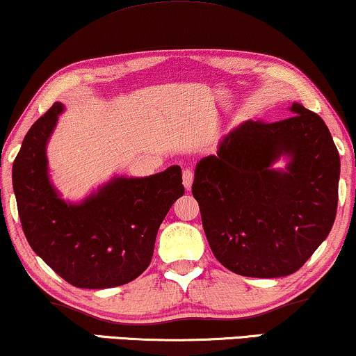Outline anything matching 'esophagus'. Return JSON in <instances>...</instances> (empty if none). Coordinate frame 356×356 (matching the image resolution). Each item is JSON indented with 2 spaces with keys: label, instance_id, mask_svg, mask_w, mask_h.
<instances>
[{
  "label": "esophagus",
  "instance_id": "34e87169",
  "mask_svg": "<svg viewBox=\"0 0 356 356\" xmlns=\"http://www.w3.org/2000/svg\"><path fill=\"white\" fill-rule=\"evenodd\" d=\"M193 179H194V173L191 172V170H189V168L184 170V172H183V184H184V188L191 189Z\"/></svg>",
  "mask_w": 356,
  "mask_h": 356
}]
</instances>
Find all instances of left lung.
<instances>
[{
  "label": "left lung",
  "instance_id": "8db88e82",
  "mask_svg": "<svg viewBox=\"0 0 356 356\" xmlns=\"http://www.w3.org/2000/svg\"><path fill=\"white\" fill-rule=\"evenodd\" d=\"M290 118L248 120L196 165L193 196L209 246L238 275L293 274L334 225L340 157L319 115L290 106ZM289 157L285 170L271 163Z\"/></svg>",
  "mask_w": 356,
  "mask_h": 356
}]
</instances>
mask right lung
Wrapping results in <instances>:
<instances>
[{
  "label": "right lung",
  "instance_id": "add662e5",
  "mask_svg": "<svg viewBox=\"0 0 356 356\" xmlns=\"http://www.w3.org/2000/svg\"><path fill=\"white\" fill-rule=\"evenodd\" d=\"M60 102L29 129L13 165L22 230L35 254L67 284L111 289L147 269L160 223L184 186L173 165L144 178L115 177L79 204L60 197L48 178L47 143Z\"/></svg>",
  "mask_w": 356,
  "mask_h": 356
}]
</instances>
